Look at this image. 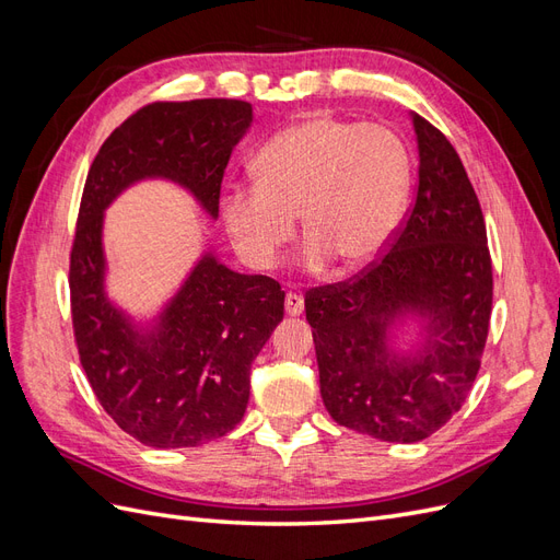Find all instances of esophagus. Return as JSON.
Wrapping results in <instances>:
<instances>
[{"instance_id": "34e87169", "label": "esophagus", "mask_w": 560, "mask_h": 560, "mask_svg": "<svg viewBox=\"0 0 560 560\" xmlns=\"http://www.w3.org/2000/svg\"><path fill=\"white\" fill-rule=\"evenodd\" d=\"M284 311L290 317H299L303 313V296L296 292H287L284 296Z\"/></svg>"}]
</instances>
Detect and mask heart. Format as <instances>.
<instances>
[{
	"mask_svg": "<svg viewBox=\"0 0 560 560\" xmlns=\"http://www.w3.org/2000/svg\"><path fill=\"white\" fill-rule=\"evenodd\" d=\"M254 184H233L219 212L235 254L270 270L294 238V217L308 243L301 264L325 273L374 266L411 191V154L397 132L317 114L278 130L252 161Z\"/></svg>",
	"mask_w": 560,
	"mask_h": 560,
	"instance_id": "obj_1",
	"label": "heart"
}]
</instances>
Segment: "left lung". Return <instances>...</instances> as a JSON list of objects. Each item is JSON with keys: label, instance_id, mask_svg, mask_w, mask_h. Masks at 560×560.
<instances>
[{"label": "left lung", "instance_id": "obj_1", "mask_svg": "<svg viewBox=\"0 0 560 560\" xmlns=\"http://www.w3.org/2000/svg\"><path fill=\"white\" fill-rule=\"evenodd\" d=\"M409 118L418 194L404 229L362 278L306 296L329 416L389 444H416L460 411L493 303L486 224L465 165L425 118Z\"/></svg>", "mask_w": 560, "mask_h": 560}]
</instances>
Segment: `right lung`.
Instances as JSON below:
<instances>
[{
	"label": "right lung",
	"instance_id": "add662e5",
	"mask_svg": "<svg viewBox=\"0 0 560 560\" xmlns=\"http://www.w3.org/2000/svg\"><path fill=\"white\" fill-rule=\"evenodd\" d=\"M252 121L243 100L142 107L100 147L83 186L70 264L81 366L116 425L151 448L200 446L238 425L284 292L266 276L235 273L210 243L154 315H132L107 292L105 212L130 186L163 179L217 222L231 151Z\"/></svg>",
	"mask_w": 560,
	"mask_h": 560
}]
</instances>
